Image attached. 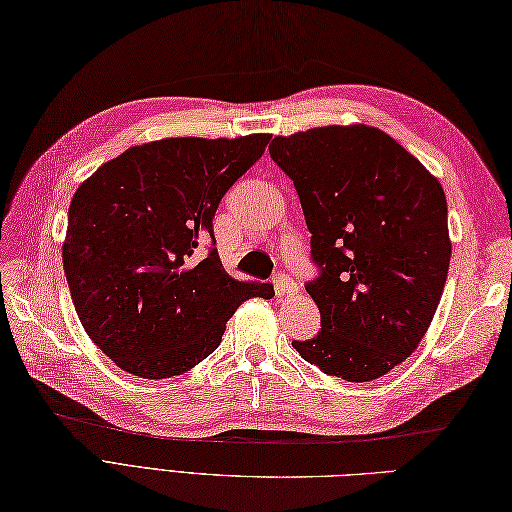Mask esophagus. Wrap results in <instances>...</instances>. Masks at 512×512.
Here are the masks:
<instances>
[{"label":"esophagus","mask_w":512,"mask_h":512,"mask_svg":"<svg viewBox=\"0 0 512 512\" xmlns=\"http://www.w3.org/2000/svg\"><path fill=\"white\" fill-rule=\"evenodd\" d=\"M273 286H276V295H293L297 291V284L291 276H286V273H278L276 278H273Z\"/></svg>","instance_id":"1"}]
</instances>
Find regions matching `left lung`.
Instances as JSON below:
<instances>
[{
  "instance_id": "left-lung-1",
  "label": "left lung",
  "mask_w": 512,
  "mask_h": 512,
  "mask_svg": "<svg viewBox=\"0 0 512 512\" xmlns=\"http://www.w3.org/2000/svg\"><path fill=\"white\" fill-rule=\"evenodd\" d=\"M269 154L295 184L319 267L306 291L321 330L293 347L328 376L376 380L417 350L441 302L452 256L441 184L360 123L276 136Z\"/></svg>"
}]
</instances>
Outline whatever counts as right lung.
Instances as JSON below:
<instances>
[{
    "instance_id": "add662e5",
    "label": "right lung",
    "mask_w": 512,
    "mask_h": 512,
    "mask_svg": "<svg viewBox=\"0 0 512 512\" xmlns=\"http://www.w3.org/2000/svg\"><path fill=\"white\" fill-rule=\"evenodd\" d=\"M269 134L136 145L84 180L69 206L62 267L86 334L115 365L162 380L213 354L226 321L271 284L221 267L213 217L263 156ZM211 241L202 259L196 247Z\"/></svg>"
}]
</instances>
